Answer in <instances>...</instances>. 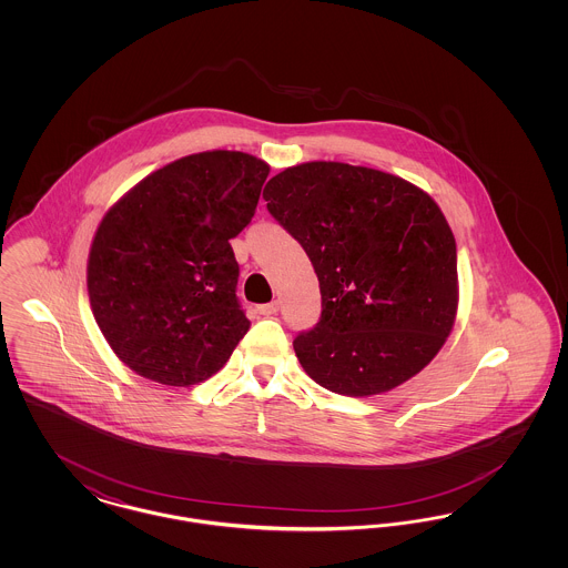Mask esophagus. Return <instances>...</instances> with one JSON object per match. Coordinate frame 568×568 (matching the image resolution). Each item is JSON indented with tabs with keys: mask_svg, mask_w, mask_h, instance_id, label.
<instances>
[{
	"mask_svg": "<svg viewBox=\"0 0 568 568\" xmlns=\"http://www.w3.org/2000/svg\"><path fill=\"white\" fill-rule=\"evenodd\" d=\"M257 313L264 315V317L276 315V313H278V302L274 300V302H268V304H260V306H257Z\"/></svg>",
	"mask_w": 568,
	"mask_h": 568,
	"instance_id": "esophagus-1",
	"label": "esophagus"
}]
</instances>
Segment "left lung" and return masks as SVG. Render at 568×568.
Segmentation results:
<instances>
[{"label":"left lung","mask_w":568,"mask_h":568,"mask_svg":"<svg viewBox=\"0 0 568 568\" xmlns=\"http://www.w3.org/2000/svg\"><path fill=\"white\" fill-rule=\"evenodd\" d=\"M264 200L320 278L322 317L294 338L308 377L357 398L430 364L456 320L458 255L428 193L373 168L311 162L272 176Z\"/></svg>","instance_id":"obj_1"}]
</instances>
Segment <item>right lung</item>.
I'll list each match as a JSON object with an SVG mask.
<instances>
[{
    "label": "right lung",
    "mask_w": 568,
    "mask_h": 568,
    "mask_svg": "<svg viewBox=\"0 0 568 568\" xmlns=\"http://www.w3.org/2000/svg\"><path fill=\"white\" fill-rule=\"evenodd\" d=\"M268 163L209 151L168 163L102 219L89 253L93 317L142 377H213L248 329L230 239L251 223Z\"/></svg>",
    "instance_id": "add662e5"
}]
</instances>
